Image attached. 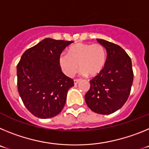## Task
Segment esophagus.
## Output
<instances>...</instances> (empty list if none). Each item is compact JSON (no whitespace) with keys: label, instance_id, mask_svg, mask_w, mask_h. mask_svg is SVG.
<instances>
[{"label":"esophagus","instance_id":"obj_1","mask_svg":"<svg viewBox=\"0 0 149 149\" xmlns=\"http://www.w3.org/2000/svg\"><path fill=\"white\" fill-rule=\"evenodd\" d=\"M80 81H81V80H80V79H74V85H77V84H78Z\"/></svg>","mask_w":149,"mask_h":149}]
</instances>
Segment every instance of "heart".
Wrapping results in <instances>:
<instances>
[{
    "label": "heart",
    "mask_w": 149,
    "mask_h": 149,
    "mask_svg": "<svg viewBox=\"0 0 149 149\" xmlns=\"http://www.w3.org/2000/svg\"><path fill=\"white\" fill-rule=\"evenodd\" d=\"M106 60V51L102 45L77 43L71 46L68 54L60 55L59 63L63 72L68 77L74 75L79 66L84 75L95 76L104 68Z\"/></svg>",
    "instance_id": "b5f03b06"
}]
</instances>
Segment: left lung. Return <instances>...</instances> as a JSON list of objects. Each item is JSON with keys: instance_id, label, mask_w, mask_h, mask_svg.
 <instances>
[{"instance_id": "obj_1", "label": "left lung", "mask_w": 149, "mask_h": 149, "mask_svg": "<svg viewBox=\"0 0 149 149\" xmlns=\"http://www.w3.org/2000/svg\"><path fill=\"white\" fill-rule=\"evenodd\" d=\"M107 51L105 65L93 78L90 88L85 95V101L95 113L109 115L125 104L131 93L134 80L130 56L120 46L97 39Z\"/></svg>"}]
</instances>
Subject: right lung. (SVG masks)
Listing matches in <instances>:
<instances>
[{"instance_id":"add662e5","label":"right lung","mask_w":149,"mask_h":149,"mask_svg":"<svg viewBox=\"0 0 149 149\" xmlns=\"http://www.w3.org/2000/svg\"><path fill=\"white\" fill-rule=\"evenodd\" d=\"M73 41L46 38L22 54L17 65V86L26 108L40 119L58 115L74 81L62 72L59 57Z\"/></svg>"}]
</instances>
